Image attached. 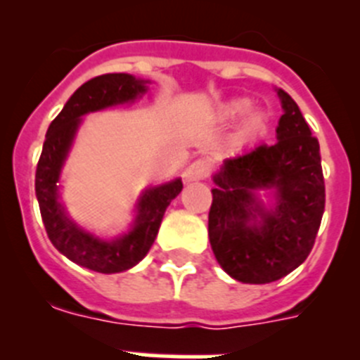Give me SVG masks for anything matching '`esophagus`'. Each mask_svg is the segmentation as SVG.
<instances>
[{"mask_svg": "<svg viewBox=\"0 0 360 360\" xmlns=\"http://www.w3.org/2000/svg\"><path fill=\"white\" fill-rule=\"evenodd\" d=\"M209 173H211V165H209V162L203 160V158H198V160L191 162V164L187 165L184 178H186L187 182H195V180L207 178Z\"/></svg>", "mask_w": 360, "mask_h": 360, "instance_id": "1", "label": "esophagus"}]
</instances>
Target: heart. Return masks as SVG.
<instances>
[{"label":"heart","instance_id":"b5f03b06","mask_svg":"<svg viewBox=\"0 0 360 360\" xmlns=\"http://www.w3.org/2000/svg\"><path fill=\"white\" fill-rule=\"evenodd\" d=\"M250 104L247 101H232L227 106L224 108V117L225 119H236V117L243 115L245 111L249 110ZM265 129V117L262 113H252L249 119L243 122L241 128V136L243 139H256L257 135H262Z\"/></svg>","mask_w":360,"mask_h":360}]
</instances>
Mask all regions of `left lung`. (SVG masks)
I'll use <instances>...</instances> for the list:
<instances>
[{"instance_id": "1", "label": "left lung", "mask_w": 360, "mask_h": 360, "mask_svg": "<svg viewBox=\"0 0 360 360\" xmlns=\"http://www.w3.org/2000/svg\"><path fill=\"white\" fill-rule=\"evenodd\" d=\"M278 95V141L224 162L209 211V241L218 263L231 278L254 285L290 274L307 259L324 212L319 142L294 98L285 90ZM270 186L278 191V205L266 213L253 193Z\"/></svg>"}]
</instances>
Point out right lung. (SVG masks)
Masks as SVG:
<instances>
[{"label": "right lung", "instance_id": "right-lung-1", "mask_svg": "<svg viewBox=\"0 0 360 360\" xmlns=\"http://www.w3.org/2000/svg\"><path fill=\"white\" fill-rule=\"evenodd\" d=\"M146 82L128 73H104L84 82L49 126L37 162L36 196L50 241L73 263L103 274L131 269L149 252L165 209L182 191V180L178 178L146 191L139 202L135 227L113 241L98 240L73 224L57 200V182L81 117L90 111L133 101L136 95L144 94Z\"/></svg>", "mask_w": 360, "mask_h": 360}]
</instances>
